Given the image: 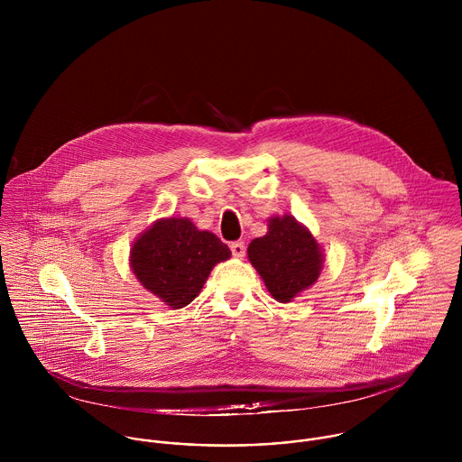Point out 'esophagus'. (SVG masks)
Instances as JSON below:
<instances>
[{"label":"esophagus","mask_w":462,"mask_h":462,"mask_svg":"<svg viewBox=\"0 0 462 462\" xmlns=\"http://www.w3.org/2000/svg\"><path fill=\"white\" fill-rule=\"evenodd\" d=\"M229 247H231L233 256H236V258H242L245 254V244L244 242H233Z\"/></svg>","instance_id":"34e87169"}]
</instances>
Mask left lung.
I'll return each instance as SVG.
<instances>
[{
    "instance_id": "1",
    "label": "left lung",
    "mask_w": 462,
    "mask_h": 462,
    "mask_svg": "<svg viewBox=\"0 0 462 462\" xmlns=\"http://www.w3.org/2000/svg\"><path fill=\"white\" fill-rule=\"evenodd\" d=\"M247 253L270 295L279 302H290L310 288L324 262L313 235L290 215L270 218L268 233L254 238Z\"/></svg>"
}]
</instances>
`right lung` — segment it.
Instances as JSON below:
<instances>
[{
  "label": "right lung",
  "instance_id": "right-lung-1",
  "mask_svg": "<svg viewBox=\"0 0 462 462\" xmlns=\"http://www.w3.org/2000/svg\"><path fill=\"white\" fill-rule=\"evenodd\" d=\"M231 251L209 231H199L189 218H163L133 244L132 268L145 290L171 308L190 304L211 268Z\"/></svg>",
  "mask_w": 462,
  "mask_h": 462
}]
</instances>
